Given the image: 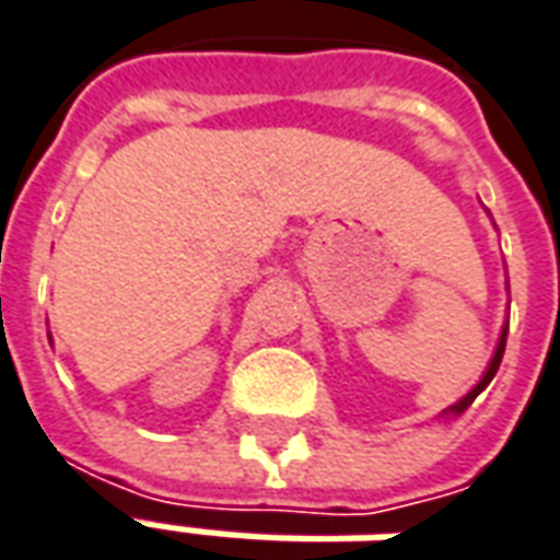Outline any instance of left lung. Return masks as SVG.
Segmentation results:
<instances>
[{"instance_id":"obj_1","label":"left lung","mask_w":560,"mask_h":560,"mask_svg":"<svg viewBox=\"0 0 560 560\" xmlns=\"http://www.w3.org/2000/svg\"><path fill=\"white\" fill-rule=\"evenodd\" d=\"M489 212V209H486ZM489 219H492V212H489ZM506 291H510V284H506ZM506 329H510V317L504 320V327H501V336H498V345H494V353H492V360H489V365H486V372H482V377L474 384V387L462 396V399L456 401V405H450V408H444L441 411V417H458V413H465L470 408V401L477 399L480 396L482 389L489 387L492 384V377L494 372H498V365H501V357H504V345H506Z\"/></svg>"}]
</instances>
